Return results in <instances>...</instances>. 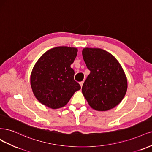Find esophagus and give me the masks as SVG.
Here are the masks:
<instances>
[{"mask_svg":"<svg viewBox=\"0 0 152 152\" xmlns=\"http://www.w3.org/2000/svg\"><path fill=\"white\" fill-rule=\"evenodd\" d=\"M83 83H84V81H81V82H80V86H81V87H82L83 86Z\"/></svg>","mask_w":152,"mask_h":152,"instance_id":"34e87169","label":"esophagus"}]
</instances>
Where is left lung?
I'll use <instances>...</instances> for the list:
<instances>
[{
  "mask_svg": "<svg viewBox=\"0 0 152 152\" xmlns=\"http://www.w3.org/2000/svg\"><path fill=\"white\" fill-rule=\"evenodd\" d=\"M82 55L90 71L82 87L83 95L96 110L114 108L123 99L128 88L120 63L110 53L99 48H83Z\"/></svg>",
  "mask_w": 152,
  "mask_h": 152,
  "instance_id": "8db88e82",
  "label": "left lung"
}]
</instances>
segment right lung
<instances>
[{
	"instance_id": "1",
	"label": "right lung",
	"mask_w": 152,
	"mask_h": 152,
	"mask_svg": "<svg viewBox=\"0 0 152 152\" xmlns=\"http://www.w3.org/2000/svg\"><path fill=\"white\" fill-rule=\"evenodd\" d=\"M77 53L75 47H57L44 53L35 63L30 84L34 95L42 104L52 109L61 108L81 89L71 67Z\"/></svg>"
}]
</instances>
